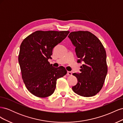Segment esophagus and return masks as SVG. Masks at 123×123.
<instances>
[{
	"mask_svg": "<svg viewBox=\"0 0 123 123\" xmlns=\"http://www.w3.org/2000/svg\"><path fill=\"white\" fill-rule=\"evenodd\" d=\"M67 75H69V76H71V75H72V72H70V71H68L67 72Z\"/></svg>",
	"mask_w": 123,
	"mask_h": 123,
	"instance_id": "34e87169",
	"label": "esophagus"
}]
</instances>
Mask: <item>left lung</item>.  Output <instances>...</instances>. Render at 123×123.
Instances as JSON below:
<instances>
[{
	"instance_id": "1",
	"label": "left lung",
	"mask_w": 123,
	"mask_h": 123,
	"mask_svg": "<svg viewBox=\"0 0 123 123\" xmlns=\"http://www.w3.org/2000/svg\"><path fill=\"white\" fill-rule=\"evenodd\" d=\"M68 37L75 48L77 62H83L80 73H73L77 84L73 91L84 97H91L101 90L108 71L106 52L99 39L87 31L71 32Z\"/></svg>"
}]
</instances>
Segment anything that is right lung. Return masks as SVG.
Returning <instances> with one entry per match:
<instances>
[{
    "label": "right lung",
    "instance_id": "add662e5",
    "mask_svg": "<svg viewBox=\"0 0 123 123\" xmlns=\"http://www.w3.org/2000/svg\"><path fill=\"white\" fill-rule=\"evenodd\" d=\"M68 31H36L22 42L18 62L22 79L28 91L38 98H46L53 93L56 80L67 74L62 66L54 68L51 58L53 48L62 42Z\"/></svg>",
    "mask_w": 123,
    "mask_h": 123
}]
</instances>
